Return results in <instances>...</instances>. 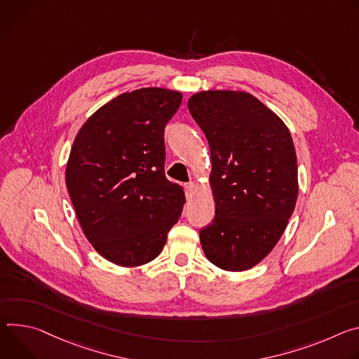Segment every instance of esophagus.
<instances>
[{"label":"esophagus","mask_w":359,"mask_h":359,"mask_svg":"<svg viewBox=\"0 0 359 359\" xmlns=\"http://www.w3.org/2000/svg\"><path fill=\"white\" fill-rule=\"evenodd\" d=\"M184 187H185V191H187V194H188V195H192V192H194V191H195V188H196L194 182H188V184H185Z\"/></svg>","instance_id":"obj_1"}]
</instances>
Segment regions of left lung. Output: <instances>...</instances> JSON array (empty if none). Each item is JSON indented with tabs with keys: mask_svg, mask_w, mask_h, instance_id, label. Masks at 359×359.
Segmentation results:
<instances>
[{
	"mask_svg": "<svg viewBox=\"0 0 359 359\" xmlns=\"http://www.w3.org/2000/svg\"><path fill=\"white\" fill-rule=\"evenodd\" d=\"M188 109L211 151L215 218L200 232L204 254L224 271L251 269L280 241L295 210L292 137L280 116L245 91L195 93Z\"/></svg>",
	"mask_w": 359,
	"mask_h": 359,
	"instance_id": "left-lung-1",
	"label": "left lung"
}]
</instances>
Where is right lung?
<instances>
[{
  "label": "right lung",
  "mask_w": 359,
  "mask_h": 359,
  "mask_svg": "<svg viewBox=\"0 0 359 359\" xmlns=\"http://www.w3.org/2000/svg\"><path fill=\"white\" fill-rule=\"evenodd\" d=\"M180 91L148 87L98 108L79 128L65 184L79 225L109 262L133 268L161 254L185 204L184 188L164 172V128Z\"/></svg>",
  "instance_id": "1"
}]
</instances>
